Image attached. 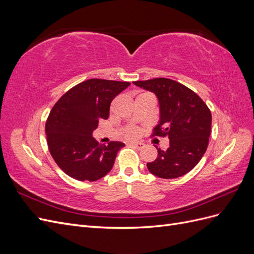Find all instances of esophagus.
Listing matches in <instances>:
<instances>
[{
	"label": "esophagus",
	"mask_w": 254,
	"mask_h": 254,
	"mask_svg": "<svg viewBox=\"0 0 254 254\" xmlns=\"http://www.w3.org/2000/svg\"><path fill=\"white\" fill-rule=\"evenodd\" d=\"M130 145H132L133 147H135L136 149H142L145 147V144L142 142H131L130 143Z\"/></svg>",
	"instance_id": "obj_1"
}]
</instances>
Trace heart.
Wrapping results in <instances>:
<instances>
[{
	"mask_svg": "<svg viewBox=\"0 0 254 254\" xmlns=\"http://www.w3.org/2000/svg\"><path fill=\"white\" fill-rule=\"evenodd\" d=\"M137 133H139V130H137L136 128H133V127L128 128L125 132L126 136H128V137H134L137 135Z\"/></svg>",
	"mask_w": 254,
	"mask_h": 254,
	"instance_id": "heart-1",
	"label": "heart"
}]
</instances>
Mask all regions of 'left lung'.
<instances>
[{
    "label": "left lung",
    "instance_id": "1",
    "mask_svg": "<svg viewBox=\"0 0 254 254\" xmlns=\"http://www.w3.org/2000/svg\"><path fill=\"white\" fill-rule=\"evenodd\" d=\"M158 97L160 120L153 135L168 136L170 147L158 148V157L147 163L148 171L163 179L178 178L198 164L211 134L210 109L194 91L168 78L133 81Z\"/></svg>",
    "mask_w": 254,
    "mask_h": 254
}]
</instances>
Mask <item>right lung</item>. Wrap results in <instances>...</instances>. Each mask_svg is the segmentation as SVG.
Here are the masks:
<instances>
[{
    "label": "right lung",
    "instance_id": "add662e5",
    "mask_svg": "<svg viewBox=\"0 0 254 254\" xmlns=\"http://www.w3.org/2000/svg\"><path fill=\"white\" fill-rule=\"evenodd\" d=\"M129 82L89 79L68 90L53 107L45 124L48 146L56 164L79 181H96L108 174L122 142L99 144L93 131L109 118L112 99Z\"/></svg>",
    "mask_w": 254,
    "mask_h": 254
}]
</instances>
